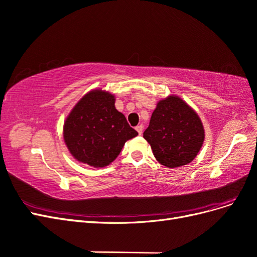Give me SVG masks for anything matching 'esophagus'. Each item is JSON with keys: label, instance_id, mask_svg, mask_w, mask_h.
I'll list each match as a JSON object with an SVG mask.
<instances>
[{"label": "esophagus", "instance_id": "34e87169", "mask_svg": "<svg viewBox=\"0 0 257 257\" xmlns=\"http://www.w3.org/2000/svg\"><path fill=\"white\" fill-rule=\"evenodd\" d=\"M135 128H136V131L138 132V134H139V135H142V134H143V131H144L143 124H141V125H137Z\"/></svg>", "mask_w": 257, "mask_h": 257}]
</instances>
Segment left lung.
<instances>
[{
  "label": "left lung",
  "instance_id": "left-lung-1",
  "mask_svg": "<svg viewBox=\"0 0 257 257\" xmlns=\"http://www.w3.org/2000/svg\"><path fill=\"white\" fill-rule=\"evenodd\" d=\"M144 138L160 164L175 168L196 158L205 141V130L195 110L182 98L170 95L158 103Z\"/></svg>",
  "mask_w": 257,
  "mask_h": 257
}]
</instances>
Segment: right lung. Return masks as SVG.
Wrapping results in <instances>:
<instances>
[{"label": "right lung", "instance_id": "add662e5", "mask_svg": "<svg viewBox=\"0 0 257 257\" xmlns=\"http://www.w3.org/2000/svg\"><path fill=\"white\" fill-rule=\"evenodd\" d=\"M114 95L92 90L75 105L64 122L63 137L73 157L95 168L105 167L120 154L128 139L138 135L114 107Z\"/></svg>", "mask_w": 257, "mask_h": 257}]
</instances>
